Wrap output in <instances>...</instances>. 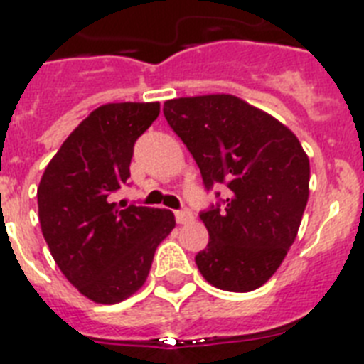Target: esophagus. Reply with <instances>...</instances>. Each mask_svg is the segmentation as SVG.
<instances>
[{
	"label": "esophagus",
	"mask_w": 364,
	"mask_h": 364,
	"mask_svg": "<svg viewBox=\"0 0 364 364\" xmlns=\"http://www.w3.org/2000/svg\"><path fill=\"white\" fill-rule=\"evenodd\" d=\"M176 220H178V223L185 225V223L194 221V214H192L188 208H183V210H178V213H176Z\"/></svg>",
	"instance_id": "34e87169"
}]
</instances>
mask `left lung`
<instances>
[{
	"instance_id": "1",
	"label": "left lung",
	"mask_w": 364,
	"mask_h": 364,
	"mask_svg": "<svg viewBox=\"0 0 364 364\" xmlns=\"http://www.w3.org/2000/svg\"><path fill=\"white\" fill-rule=\"evenodd\" d=\"M163 113L200 166L207 191L229 198L200 213L208 243L196 265L218 289L247 293L274 274L299 232L309 159L291 129L232 95L166 100Z\"/></svg>"
}]
</instances>
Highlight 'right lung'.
<instances>
[{"label":"right lung","instance_id":"add662e5","mask_svg":"<svg viewBox=\"0 0 364 364\" xmlns=\"http://www.w3.org/2000/svg\"><path fill=\"white\" fill-rule=\"evenodd\" d=\"M159 102L104 104L73 129L38 186V216L60 271L84 296L117 304L146 282L170 210L112 201L128 183L134 144Z\"/></svg>","mask_w":364,"mask_h":364}]
</instances>
